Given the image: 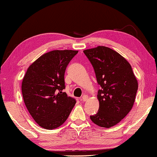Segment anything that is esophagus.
<instances>
[{"mask_svg":"<svg viewBox=\"0 0 157 157\" xmlns=\"http://www.w3.org/2000/svg\"><path fill=\"white\" fill-rule=\"evenodd\" d=\"M88 98H89V97H88V96H87V95H83L82 97H81V99H82L83 101H87Z\"/></svg>","mask_w":157,"mask_h":157,"instance_id":"1","label":"esophagus"}]
</instances>
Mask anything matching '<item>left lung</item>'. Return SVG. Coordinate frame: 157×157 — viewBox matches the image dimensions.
<instances>
[{
  "label": "left lung",
  "mask_w": 157,
  "mask_h": 157,
  "mask_svg": "<svg viewBox=\"0 0 157 157\" xmlns=\"http://www.w3.org/2000/svg\"><path fill=\"white\" fill-rule=\"evenodd\" d=\"M92 65L97 83L98 113L91 121L109 128L120 123L131 110L138 90V81L131 66L118 52L105 46L83 50Z\"/></svg>",
  "instance_id": "obj_1"
}]
</instances>
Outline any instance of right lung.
Listing matches in <instances>:
<instances>
[{
	"label": "right lung",
	"mask_w": 157,
	"mask_h": 157,
	"mask_svg": "<svg viewBox=\"0 0 157 157\" xmlns=\"http://www.w3.org/2000/svg\"><path fill=\"white\" fill-rule=\"evenodd\" d=\"M77 53V50H52L40 56L26 71L21 84L24 101L42 128L60 127L74 108L76 99L63 90L65 71Z\"/></svg>",
	"instance_id": "right-lung-1"
}]
</instances>
